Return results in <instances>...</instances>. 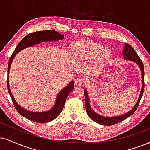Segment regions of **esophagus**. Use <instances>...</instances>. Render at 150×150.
Returning <instances> with one entry per match:
<instances>
[{"instance_id":"obj_1","label":"esophagus","mask_w":150,"mask_h":150,"mask_svg":"<svg viewBox=\"0 0 150 150\" xmlns=\"http://www.w3.org/2000/svg\"><path fill=\"white\" fill-rule=\"evenodd\" d=\"M84 83V79L83 77H78L74 80V84L76 86H80Z\"/></svg>"}]
</instances>
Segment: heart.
Listing matches in <instances>:
<instances>
[{
    "label": "heart",
    "mask_w": 150,
    "mask_h": 150,
    "mask_svg": "<svg viewBox=\"0 0 150 150\" xmlns=\"http://www.w3.org/2000/svg\"><path fill=\"white\" fill-rule=\"evenodd\" d=\"M80 46L82 49L83 53L86 56L91 57L98 53L99 58L101 60H104L110 55V50L107 47H103L99 44H94L88 41L81 42Z\"/></svg>",
    "instance_id": "heart-1"
}]
</instances>
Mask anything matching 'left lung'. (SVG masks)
Instances as JSON below:
<instances>
[{
	"instance_id": "1",
	"label": "left lung",
	"mask_w": 150,
	"mask_h": 150,
	"mask_svg": "<svg viewBox=\"0 0 150 150\" xmlns=\"http://www.w3.org/2000/svg\"><path fill=\"white\" fill-rule=\"evenodd\" d=\"M122 54L124 55V59L134 61V62H136V63L139 66L140 69L141 70L143 86H142L141 91H140L139 98H138L137 102H136V105H135L134 108H133L130 111L127 112V113L122 115L117 116V117H104V116H101L100 115L96 113L95 112H94L93 110H92V108H90L89 97H88V92H87L86 90H85L84 94L85 99H86V101H85V107H86L87 113H88V116H89L92 120H94V121L96 122L98 124H100V125H106V126H111V125L119 123L120 122H122L123 120L127 119V117H129V116H131L132 115L134 114V112L136 111L138 105H139L142 96H143L144 88H145V72H144V67L143 62L140 60V58H139V56H138L137 53H136L135 50L133 49V47H131V45H129V44L127 43L125 44V49H124Z\"/></svg>"
}]
</instances>
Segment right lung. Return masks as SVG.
<instances>
[{
    "label": "right lung",
    "mask_w": 150,
    "mask_h": 150,
    "mask_svg": "<svg viewBox=\"0 0 150 150\" xmlns=\"http://www.w3.org/2000/svg\"><path fill=\"white\" fill-rule=\"evenodd\" d=\"M63 39L64 35H61L60 33L57 32V31L53 30L38 31V32L29 33L17 44L14 52L11 55L10 60H9L8 67H7V76H7V90H8L9 93H10L11 99H12V102L14 103V106L18 113L25 118H27V119L31 120V121L38 123H45L52 121V120L58 117L60 112H62V109H63L68 95L74 88V81H72L71 82H70L67 85V86L64 88L59 92L58 96H57L56 101H55L54 106L52 108L46 112H30L22 108L19 105H18L15 99H14L12 92H11L10 84H9V71H10L11 63H12L13 58H14L16 53H18L19 51L25 49V48L32 47L33 45H35V44H38L42 42L58 41V40H62Z\"/></svg>",
    "instance_id": "right-lung-1"
}]
</instances>
